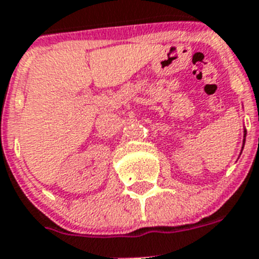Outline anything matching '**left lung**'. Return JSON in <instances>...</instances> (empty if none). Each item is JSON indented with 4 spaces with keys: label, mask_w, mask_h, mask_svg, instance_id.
<instances>
[{
    "label": "left lung",
    "mask_w": 259,
    "mask_h": 259,
    "mask_svg": "<svg viewBox=\"0 0 259 259\" xmlns=\"http://www.w3.org/2000/svg\"><path fill=\"white\" fill-rule=\"evenodd\" d=\"M245 136H246V131H244V141H245Z\"/></svg>",
    "instance_id": "obj_1"
}]
</instances>
